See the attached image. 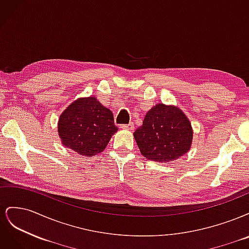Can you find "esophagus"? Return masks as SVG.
Returning a JSON list of instances; mask_svg holds the SVG:
<instances>
[{
    "instance_id": "obj_1",
    "label": "esophagus",
    "mask_w": 249,
    "mask_h": 249,
    "mask_svg": "<svg viewBox=\"0 0 249 249\" xmlns=\"http://www.w3.org/2000/svg\"><path fill=\"white\" fill-rule=\"evenodd\" d=\"M134 127H135V125H134V124H133V123H130L129 124H123V125H122V129H123V130L133 131V130H134Z\"/></svg>"
}]
</instances>
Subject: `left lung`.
Returning <instances> with one entry per match:
<instances>
[{"label": "left lung", "mask_w": 249, "mask_h": 249, "mask_svg": "<svg viewBox=\"0 0 249 249\" xmlns=\"http://www.w3.org/2000/svg\"><path fill=\"white\" fill-rule=\"evenodd\" d=\"M133 136L143 157L168 163L189 152L193 129L189 118L178 106L159 103L146 113Z\"/></svg>", "instance_id": "1"}]
</instances>
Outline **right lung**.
I'll return each instance as SVG.
<instances>
[{"mask_svg": "<svg viewBox=\"0 0 249 249\" xmlns=\"http://www.w3.org/2000/svg\"><path fill=\"white\" fill-rule=\"evenodd\" d=\"M117 131L112 111L95 96L79 97L58 120V135L63 146L85 157L102 153Z\"/></svg>", "mask_w": 249, "mask_h": 249, "instance_id": "obj_1", "label": "right lung"}]
</instances>
